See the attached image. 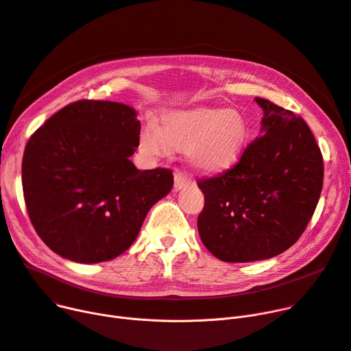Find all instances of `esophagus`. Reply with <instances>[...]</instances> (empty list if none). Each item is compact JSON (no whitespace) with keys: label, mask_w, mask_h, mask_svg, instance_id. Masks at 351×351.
I'll return each mask as SVG.
<instances>
[{"label":"esophagus","mask_w":351,"mask_h":351,"mask_svg":"<svg viewBox=\"0 0 351 351\" xmlns=\"http://www.w3.org/2000/svg\"><path fill=\"white\" fill-rule=\"evenodd\" d=\"M173 180H175V184H173V188H175V191L178 192V191H182V189H184V188H188V186H191V183H192V180L186 176L184 173H182V172H175V178H173Z\"/></svg>","instance_id":"34e87169"}]
</instances>
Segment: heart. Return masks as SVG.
Wrapping results in <instances>:
<instances>
[{
    "instance_id": "1",
    "label": "heart",
    "mask_w": 351,
    "mask_h": 351,
    "mask_svg": "<svg viewBox=\"0 0 351 351\" xmlns=\"http://www.w3.org/2000/svg\"><path fill=\"white\" fill-rule=\"evenodd\" d=\"M250 136L245 115L234 108L189 107L163 112L139 134V151L147 158L167 155L184 147L192 167L200 172L223 173L239 162Z\"/></svg>"
}]
</instances>
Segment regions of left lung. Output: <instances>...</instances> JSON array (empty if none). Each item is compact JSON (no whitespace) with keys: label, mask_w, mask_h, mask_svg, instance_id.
Masks as SVG:
<instances>
[{"label":"left lung","mask_w":351,"mask_h":351,"mask_svg":"<svg viewBox=\"0 0 351 351\" xmlns=\"http://www.w3.org/2000/svg\"><path fill=\"white\" fill-rule=\"evenodd\" d=\"M261 135L236 167L199 180L204 207L197 228L204 247L226 263L272 258L305 231L323 186V158L300 117L269 100Z\"/></svg>","instance_id":"left-lung-1"}]
</instances>
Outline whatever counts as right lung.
<instances>
[{"label": "right lung", "mask_w": 351, "mask_h": 351, "mask_svg": "<svg viewBox=\"0 0 351 351\" xmlns=\"http://www.w3.org/2000/svg\"><path fill=\"white\" fill-rule=\"evenodd\" d=\"M139 131L132 107L80 100L32 134L22 158L23 197L35 231L53 252L80 264L115 258L171 192V169L141 172L130 160Z\"/></svg>", "instance_id": "obj_1"}]
</instances>
